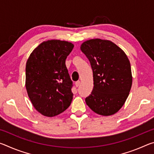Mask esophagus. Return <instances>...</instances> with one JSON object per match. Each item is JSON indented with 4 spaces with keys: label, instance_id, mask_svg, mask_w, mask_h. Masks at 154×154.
I'll use <instances>...</instances> for the list:
<instances>
[{
    "label": "esophagus",
    "instance_id": "obj_1",
    "mask_svg": "<svg viewBox=\"0 0 154 154\" xmlns=\"http://www.w3.org/2000/svg\"><path fill=\"white\" fill-rule=\"evenodd\" d=\"M80 83H81L80 81H77V82H75V86H76V87H79V85H80Z\"/></svg>",
    "mask_w": 154,
    "mask_h": 154
}]
</instances>
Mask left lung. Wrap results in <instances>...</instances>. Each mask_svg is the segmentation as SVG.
<instances>
[{
  "label": "left lung",
  "instance_id": "8db88e82",
  "mask_svg": "<svg viewBox=\"0 0 154 154\" xmlns=\"http://www.w3.org/2000/svg\"><path fill=\"white\" fill-rule=\"evenodd\" d=\"M81 50L90 62L94 88L85 98L88 106L101 116H111L124 105L132 86L131 67L124 51L110 41H85Z\"/></svg>",
  "mask_w": 154,
  "mask_h": 154
}]
</instances>
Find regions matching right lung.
Segmentation results:
<instances>
[{
  "label": "right lung",
  "instance_id": "obj_1",
  "mask_svg": "<svg viewBox=\"0 0 154 154\" xmlns=\"http://www.w3.org/2000/svg\"><path fill=\"white\" fill-rule=\"evenodd\" d=\"M73 48L68 41H45L28 59L26 88L34 107L43 116H58L72 102L73 85L65 62Z\"/></svg>",
  "mask_w": 154,
  "mask_h": 154
}]
</instances>
